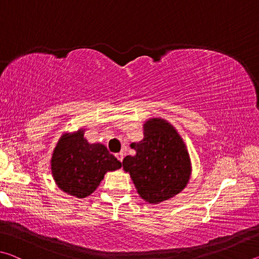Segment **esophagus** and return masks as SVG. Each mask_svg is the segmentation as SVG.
I'll return each mask as SVG.
<instances>
[{"label":"esophagus","instance_id":"obj_1","mask_svg":"<svg viewBox=\"0 0 259 259\" xmlns=\"http://www.w3.org/2000/svg\"><path fill=\"white\" fill-rule=\"evenodd\" d=\"M115 156H116V159L119 160L120 162H122V160H123V156H124V154L122 152H120V153H116L115 154Z\"/></svg>","mask_w":259,"mask_h":259}]
</instances>
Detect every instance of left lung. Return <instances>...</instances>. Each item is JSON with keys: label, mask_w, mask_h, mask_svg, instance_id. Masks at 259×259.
<instances>
[{"label": "left lung", "mask_w": 259, "mask_h": 259, "mask_svg": "<svg viewBox=\"0 0 259 259\" xmlns=\"http://www.w3.org/2000/svg\"><path fill=\"white\" fill-rule=\"evenodd\" d=\"M143 129L144 138L130 144L136 154L126 155L122 165L140 198L161 203L186 187L192 172L190 154L181 135L164 119L147 120Z\"/></svg>", "instance_id": "obj_1"}]
</instances>
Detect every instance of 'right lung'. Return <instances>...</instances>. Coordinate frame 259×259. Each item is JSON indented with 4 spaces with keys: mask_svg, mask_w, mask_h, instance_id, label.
I'll list each match as a JSON object with an SVG mask.
<instances>
[{
    "mask_svg": "<svg viewBox=\"0 0 259 259\" xmlns=\"http://www.w3.org/2000/svg\"><path fill=\"white\" fill-rule=\"evenodd\" d=\"M84 130L61 136L52 153L51 172L61 191L84 199L96 191L107 171L121 168V162L103 144H90Z\"/></svg>",
    "mask_w": 259,
    "mask_h": 259,
    "instance_id": "add662e5",
    "label": "right lung"
}]
</instances>
